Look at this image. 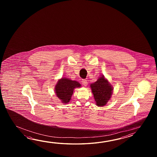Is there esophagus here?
<instances>
[{"instance_id":"34e87169","label":"esophagus","mask_w":157,"mask_h":157,"mask_svg":"<svg viewBox=\"0 0 157 157\" xmlns=\"http://www.w3.org/2000/svg\"><path fill=\"white\" fill-rule=\"evenodd\" d=\"M81 82H82V83L85 86H87V81L85 79H82V81H81Z\"/></svg>"}]
</instances>
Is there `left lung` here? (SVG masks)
<instances>
[{
	"label": "left lung",
	"mask_w": 157,
	"mask_h": 157,
	"mask_svg": "<svg viewBox=\"0 0 157 157\" xmlns=\"http://www.w3.org/2000/svg\"><path fill=\"white\" fill-rule=\"evenodd\" d=\"M92 93L99 107L107 104L112 95L113 88L103 75L100 76L96 82L90 85Z\"/></svg>",
	"instance_id": "obj_1"
}]
</instances>
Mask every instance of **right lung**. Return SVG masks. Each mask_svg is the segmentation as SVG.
<instances>
[{
	"mask_svg": "<svg viewBox=\"0 0 157 157\" xmlns=\"http://www.w3.org/2000/svg\"><path fill=\"white\" fill-rule=\"evenodd\" d=\"M81 86L77 81L64 77L58 81L55 86V92L62 103L67 104L70 101L74 89Z\"/></svg>",
	"mask_w": 157,
	"mask_h": 157,
	"instance_id": "add662e5",
	"label": "right lung"
}]
</instances>
